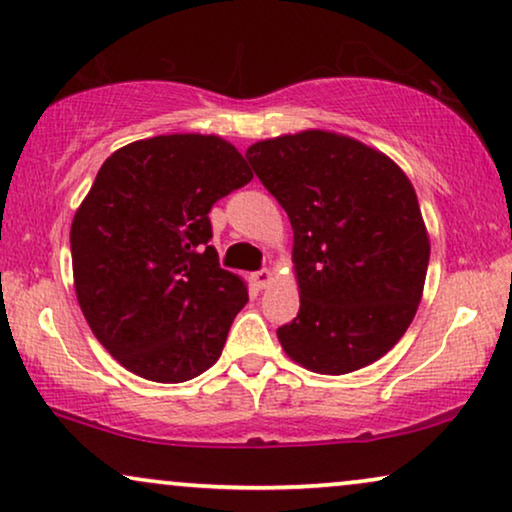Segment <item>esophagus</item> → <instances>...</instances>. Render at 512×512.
Listing matches in <instances>:
<instances>
[{
  "label": "esophagus",
  "instance_id": "esophagus-1",
  "mask_svg": "<svg viewBox=\"0 0 512 512\" xmlns=\"http://www.w3.org/2000/svg\"><path fill=\"white\" fill-rule=\"evenodd\" d=\"M272 279H275V275H272L270 270H258V272H254V284L258 286V289H265V286H270Z\"/></svg>",
  "mask_w": 512,
  "mask_h": 512
}]
</instances>
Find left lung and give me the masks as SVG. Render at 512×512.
<instances>
[{"mask_svg":"<svg viewBox=\"0 0 512 512\" xmlns=\"http://www.w3.org/2000/svg\"><path fill=\"white\" fill-rule=\"evenodd\" d=\"M247 160L293 228L300 310L277 338L291 361L345 375L403 338L429 268L417 193L359 139L303 130L251 144Z\"/></svg>","mask_w":512,"mask_h":512,"instance_id":"left-lung-1","label":"left lung"}]
</instances>
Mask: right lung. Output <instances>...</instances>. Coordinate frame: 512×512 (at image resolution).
<instances>
[{
	"instance_id": "add662e5",
	"label": "right lung",
	"mask_w": 512,
	"mask_h": 512,
	"mask_svg": "<svg viewBox=\"0 0 512 512\" xmlns=\"http://www.w3.org/2000/svg\"><path fill=\"white\" fill-rule=\"evenodd\" d=\"M254 179L216 135H158L111 153L72 221L74 289L102 347L144 380L186 382L212 368L242 277L219 268L209 209Z\"/></svg>"
}]
</instances>
